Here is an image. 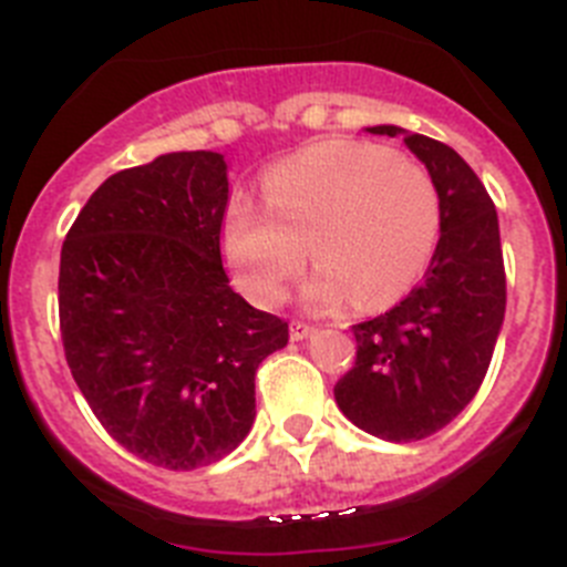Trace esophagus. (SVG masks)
Here are the masks:
<instances>
[{
	"instance_id": "34e87169",
	"label": "esophagus",
	"mask_w": 567,
	"mask_h": 567,
	"mask_svg": "<svg viewBox=\"0 0 567 567\" xmlns=\"http://www.w3.org/2000/svg\"><path fill=\"white\" fill-rule=\"evenodd\" d=\"M310 333H313V328H310V324H305V321H290V339L293 341L308 339Z\"/></svg>"
}]
</instances>
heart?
<instances>
[{
  "mask_svg": "<svg viewBox=\"0 0 567 567\" xmlns=\"http://www.w3.org/2000/svg\"><path fill=\"white\" fill-rule=\"evenodd\" d=\"M262 195L268 208L237 197L223 226L239 288L262 308L282 302L308 246L321 265L305 293L310 305L395 302L426 271L441 237L430 172L370 141L305 146L265 175Z\"/></svg>",
  "mask_w": 567,
  "mask_h": 567,
  "instance_id": "heart-1",
  "label": "heart"
}]
</instances>
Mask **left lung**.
<instances>
[{
	"label": "left lung",
	"instance_id": "8db88e82",
	"mask_svg": "<svg viewBox=\"0 0 567 567\" xmlns=\"http://www.w3.org/2000/svg\"><path fill=\"white\" fill-rule=\"evenodd\" d=\"M367 132L401 135L426 166L441 237L404 302L353 324L355 364L333 395L359 430L410 443L443 430L481 390L506 316V268L492 197L452 146L390 124Z\"/></svg>",
	"mask_w": 567,
	"mask_h": 567
}]
</instances>
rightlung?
I'll return each instance as SVG.
<instances>
[{
    "label": "right lung",
    "mask_w": 567,
    "mask_h": 567,
    "mask_svg": "<svg viewBox=\"0 0 567 567\" xmlns=\"http://www.w3.org/2000/svg\"><path fill=\"white\" fill-rule=\"evenodd\" d=\"M220 152H169L106 177L61 246L59 321L81 395L126 452L175 472L246 441L254 375L288 321L228 285Z\"/></svg>",
    "instance_id": "add662e5"
}]
</instances>
